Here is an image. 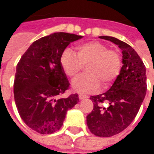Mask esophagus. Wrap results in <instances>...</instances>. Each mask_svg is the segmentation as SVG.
Returning <instances> with one entry per match:
<instances>
[{
  "label": "esophagus",
  "instance_id": "34e87169",
  "mask_svg": "<svg viewBox=\"0 0 154 154\" xmlns=\"http://www.w3.org/2000/svg\"><path fill=\"white\" fill-rule=\"evenodd\" d=\"M78 97H79L80 100H83V99L88 98V96H86V95H84V94H79V95H78Z\"/></svg>",
  "mask_w": 154,
  "mask_h": 154
}]
</instances>
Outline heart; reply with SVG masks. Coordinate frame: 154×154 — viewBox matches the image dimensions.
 <instances>
[{
	"label": "heart",
	"instance_id": "1",
	"mask_svg": "<svg viewBox=\"0 0 154 154\" xmlns=\"http://www.w3.org/2000/svg\"><path fill=\"white\" fill-rule=\"evenodd\" d=\"M60 65L71 80L75 79L85 67L88 74L75 80L72 88L78 93H92L109 87L119 76L122 67L121 53L99 42H87L77 48V56L69 49L63 52Z\"/></svg>",
	"mask_w": 154,
	"mask_h": 154
}]
</instances>
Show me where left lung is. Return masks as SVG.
<instances>
[{
  "label": "left lung",
  "instance_id": "left-lung-1",
  "mask_svg": "<svg viewBox=\"0 0 154 154\" xmlns=\"http://www.w3.org/2000/svg\"><path fill=\"white\" fill-rule=\"evenodd\" d=\"M122 50V65L119 76L107 92L91 96L94 109L86 117L92 134L108 137L119 134L131 124L146 94V69L135 50L125 42L112 37L101 36Z\"/></svg>",
  "mask_w": 154,
  "mask_h": 154
}]
</instances>
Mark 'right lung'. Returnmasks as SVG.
Instances as JSON below:
<instances>
[{
	"label": "right lung",
	"mask_w": 154,
	"mask_h": 154,
	"mask_svg": "<svg viewBox=\"0 0 154 154\" xmlns=\"http://www.w3.org/2000/svg\"><path fill=\"white\" fill-rule=\"evenodd\" d=\"M82 36L54 32L32 43L19 60L13 94L21 119L30 129L49 134L62 126L66 112L79 101L77 94L59 97L69 88L60 65L65 48Z\"/></svg>",
	"instance_id": "add662e5"
}]
</instances>
